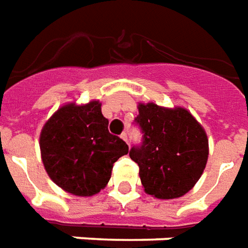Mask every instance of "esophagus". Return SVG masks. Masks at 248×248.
<instances>
[{"label":"esophagus","mask_w":248,"mask_h":248,"mask_svg":"<svg viewBox=\"0 0 248 248\" xmlns=\"http://www.w3.org/2000/svg\"><path fill=\"white\" fill-rule=\"evenodd\" d=\"M120 138L123 139L124 141H128V136H127V132H123V134L120 135Z\"/></svg>","instance_id":"1"}]
</instances>
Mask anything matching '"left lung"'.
<instances>
[{
    "label": "left lung",
    "mask_w": 248,
    "mask_h": 248,
    "mask_svg": "<svg viewBox=\"0 0 248 248\" xmlns=\"http://www.w3.org/2000/svg\"><path fill=\"white\" fill-rule=\"evenodd\" d=\"M135 119L143 143L132 147L144 192L155 199L173 200L189 192L204 173L209 155L205 129L185 108L139 102Z\"/></svg>",
    "instance_id": "obj_1"
}]
</instances>
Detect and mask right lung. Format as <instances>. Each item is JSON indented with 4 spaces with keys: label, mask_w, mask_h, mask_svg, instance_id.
I'll return each mask as SVG.
<instances>
[{
    "label": "right lung",
    "mask_w": 248,
    "mask_h": 248,
    "mask_svg": "<svg viewBox=\"0 0 248 248\" xmlns=\"http://www.w3.org/2000/svg\"><path fill=\"white\" fill-rule=\"evenodd\" d=\"M101 102H69L46 121L40 132L44 169L64 192L90 197L108 185L113 163L128 154L119 136L109 134Z\"/></svg>",
    "instance_id": "right-lung-1"
}]
</instances>
